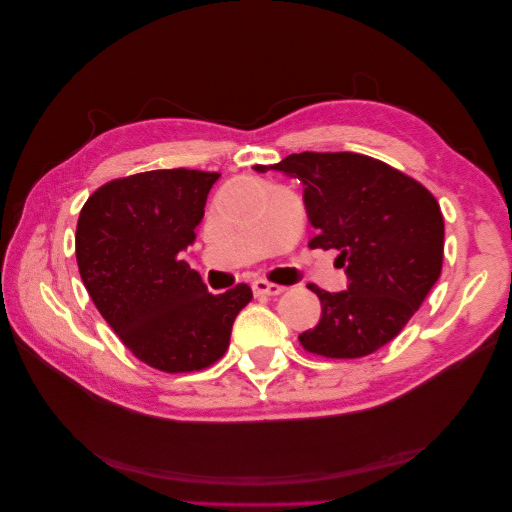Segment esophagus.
<instances>
[{
    "label": "esophagus",
    "instance_id": "1",
    "mask_svg": "<svg viewBox=\"0 0 512 512\" xmlns=\"http://www.w3.org/2000/svg\"><path fill=\"white\" fill-rule=\"evenodd\" d=\"M252 290L254 294H258V297H277V294H282L286 288L280 284H271L267 280H256L252 284Z\"/></svg>",
    "mask_w": 512,
    "mask_h": 512
}]
</instances>
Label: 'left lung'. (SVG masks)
Returning <instances> with one entry per match:
<instances>
[{
	"mask_svg": "<svg viewBox=\"0 0 512 512\" xmlns=\"http://www.w3.org/2000/svg\"><path fill=\"white\" fill-rule=\"evenodd\" d=\"M273 170L303 183L316 250H337L348 288L314 284L320 322L301 346L327 359H359L389 344L442 273L444 220L433 194L401 170L361 153H292Z\"/></svg>",
	"mask_w": 512,
	"mask_h": 512,
	"instance_id": "obj_1",
	"label": "left lung"
}]
</instances>
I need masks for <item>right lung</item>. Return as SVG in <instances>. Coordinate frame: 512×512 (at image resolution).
<instances>
[{"instance_id": "1", "label": "right lung", "mask_w": 512, "mask_h": 512, "mask_svg": "<svg viewBox=\"0 0 512 512\" xmlns=\"http://www.w3.org/2000/svg\"><path fill=\"white\" fill-rule=\"evenodd\" d=\"M218 179L188 168L113 179L87 198L76 224V262L91 301L138 361L166 374L222 359L232 322L252 301L247 284L211 294L181 260Z\"/></svg>"}]
</instances>
